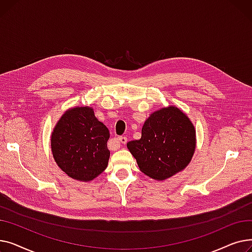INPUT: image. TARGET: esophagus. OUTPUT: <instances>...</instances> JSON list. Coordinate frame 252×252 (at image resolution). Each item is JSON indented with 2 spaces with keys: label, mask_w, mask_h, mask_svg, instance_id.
Wrapping results in <instances>:
<instances>
[{
  "label": "esophagus",
  "mask_w": 252,
  "mask_h": 252,
  "mask_svg": "<svg viewBox=\"0 0 252 252\" xmlns=\"http://www.w3.org/2000/svg\"><path fill=\"white\" fill-rule=\"evenodd\" d=\"M118 141L121 142L122 144H126L127 138H126V137H119V138H118Z\"/></svg>",
  "instance_id": "obj_1"
}]
</instances>
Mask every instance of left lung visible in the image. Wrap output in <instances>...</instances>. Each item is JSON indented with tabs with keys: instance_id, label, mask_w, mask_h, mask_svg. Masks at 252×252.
<instances>
[{
	"instance_id": "left-lung-1",
	"label": "left lung",
	"mask_w": 252,
	"mask_h": 252,
	"mask_svg": "<svg viewBox=\"0 0 252 252\" xmlns=\"http://www.w3.org/2000/svg\"><path fill=\"white\" fill-rule=\"evenodd\" d=\"M146 176L163 181L186 167L196 148V130L176 106L154 111L142 127L140 140L126 144Z\"/></svg>"
}]
</instances>
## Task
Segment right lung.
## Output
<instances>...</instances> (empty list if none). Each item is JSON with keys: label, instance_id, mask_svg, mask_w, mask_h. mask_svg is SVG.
<instances>
[{"label": "right lung", "instance_id": "add662e5", "mask_svg": "<svg viewBox=\"0 0 252 252\" xmlns=\"http://www.w3.org/2000/svg\"><path fill=\"white\" fill-rule=\"evenodd\" d=\"M109 137L108 128L98 121L92 107L71 108L61 116L53 129V157L68 177L90 182L107 167Z\"/></svg>", "mask_w": 252, "mask_h": 252}]
</instances>
